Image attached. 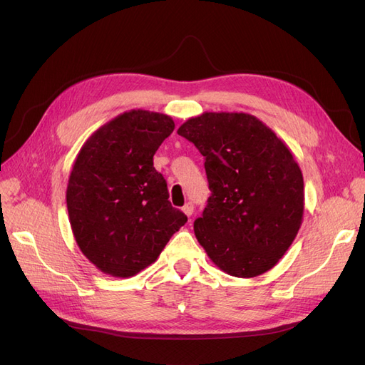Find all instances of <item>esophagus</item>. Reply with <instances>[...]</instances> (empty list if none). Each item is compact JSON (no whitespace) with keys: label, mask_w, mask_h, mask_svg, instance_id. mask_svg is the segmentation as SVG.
Masks as SVG:
<instances>
[{"label":"esophagus","mask_w":365,"mask_h":365,"mask_svg":"<svg viewBox=\"0 0 365 365\" xmlns=\"http://www.w3.org/2000/svg\"><path fill=\"white\" fill-rule=\"evenodd\" d=\"M193 210H195V207H193V204H192V202H187V204L182 207V212H184V215H187L189 217L193 215Z\"/></svg>","instance_id":"esophagus-1"}]
</instances>
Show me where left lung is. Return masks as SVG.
<instances>
[{"mask_svg":"<svg viewBox=\"0 0 365 365\" xmlns=\"http://www.w3.org/2000/svg\"><path fill=\"white\" fill-rule=\"evenodd\" d=\"M178 134L205 158L212 196L193 228L207 256L233 277L274 268L303 222V175L289 148L245 113H204Z\"/></svg>","mask_w":365,"mask_h":365,"instance_id":"8db88e82","label":"left lung"}]
</instances>
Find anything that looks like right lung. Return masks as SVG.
Segmentation results:
<instances>
[{"instance_id":"right-lung-1","label":"right lung","mask_w":365,"mask_h":365,"mask_svg":"<svg viewBox=\"0 0 365 365\" xmlns=\"http://www.w3.org/2000/svg\"><path fill=\"white\" fill-rule=\"evenodd\" d=\"M172 117L130 109L98 128L77 153L67 187L74 239L97 269L132 277L155 262L187 216L172 207L153 155Z\"/></svg>"}]
</instances>
